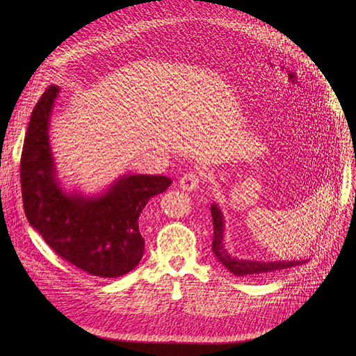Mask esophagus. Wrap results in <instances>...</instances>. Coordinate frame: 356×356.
I'll return each instance as SVG.
<instances>
[{
    "mask_svg": "<svg viewBox=\"0 0 356 356\" xmlns=\"http://www.w3.org/2000/svg\"><path fill=\"white\" fill-rule=\"evenodd\" d=\"M179 186L186 191H194L200 187V176L195 172H188L179 180Z\"/></svg>",
    "mask_w": 356,
    "mask_h": 356,
    "instance_id": "esophagus-1",
    "label": "esophagus"
}]
</instances>
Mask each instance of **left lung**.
<instances>
[{"mask_svg":"<svg viewBox=\"0 0 356 356\" xmlns=\"http://www.w3.org/2000/svg\"><path fill=\"white\" fill-rule=\"evenodd\" d=\"M213 225H214V239L211 249L214 252L218 262L222 264L225 269H228L235 276H248V275H262L273 270L287 269L297 265L307 262V259L301 261H250V259H239L236 257L229 255V252L224 242V231H225V218L222 210L217 202H213L211 207Z\"/></svg>","mask_w":356,"mask_h":356,"instance_id":"obj_1","label":"left lung"}]
</instances>
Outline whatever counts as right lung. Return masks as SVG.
Masks as SVG:
<instances>
[{
    "instance_id": "1",
    "label": "right lung",
    "mask_w": 356,
    "mask_h": 356,
    "mask_svg": "<svg viewBox=\"0 0 356 356\" xmlns=\"http://www.w3.org/2000/svg\"><path fill=\"white\" fill-rule=\"evenodd\" d=\"M60 88L50 86L35 106L22 156L21 187L28 222L60 258L98 277H120L142 259L139 216L172 179L129 173L95 194L67 190L50 145V117Z\"/></svg>"
}]
</instances>
